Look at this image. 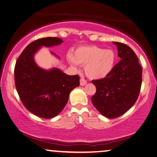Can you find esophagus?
<instances>
[{"label": "esophagus", "instance_id": "obj_1", "mask_svg": "<svg viewBox=\"0 0 157 157\" xmlns=\"http://www.w3.org/2000/svg\"><path fill=\"white\" fill-rule=\"evenodd\" d=\"M86 84V81L83 78H81L80 79V85L81 86H84Z\"/></svg>", "mask_w": 157, "mask_h": 157}]
</instances>
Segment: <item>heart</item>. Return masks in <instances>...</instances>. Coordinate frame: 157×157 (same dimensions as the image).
Instances as JSON below:
<instances>
[{
  "label": "heart",
  "mask_w": 157,
  "mask_h": 157,
  "mask_svg": "<svg viewBox=\"0 0 157 157\" xmlns=\"http://www.w3.org/2000/svg\"><path fill=\"white\" fill-rule=\"evenodd\" d=\"M117 56L114 50L96 45L77 48L74 55L69 54L68 60L71 66H85L86 76L91 79L103 78L110 74L115 66Z\"/></svg>",
  "instance_id": "b5f03b06"
}]
</instances>
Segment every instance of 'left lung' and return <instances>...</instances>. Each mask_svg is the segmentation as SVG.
Returning <instances> with one entry per match:
<instances>
[{
  "label": "left lung",
  "instance_id": "1",
  "mask_svg": "<svg viewBox=\"0 0 157 157\" xmlns=\"http://www.w3.org/2000/svg\"><path fill=\"white\" fill-rule=\"evenodd\" d=\"M121 60L105 78L93 80L96 86L91 97L93 105L101 115L116 118L136 103L142 83V68L135 52L127 44L113 42Z\"/></svg>",
  "mask_w": 157,
  "mask_h": 157
}]
</instances>
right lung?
Masks as SVG:
<instances>
[{"label": "right lung", "instance_id": "obj_1", "mask_svg": "<svg viewBox=\"0 0 157 157\" xmlns=\"http://www.w3.org/2000/svg\"><path fill=\"white\" fill-rule=\"evenodd\" d=\"M62 42L58 37L41 38L31 42L18 58L14 68L15 86L21 102L29 112L42 118L58 115L68 102L71 91L80 84L78 75L69 76L56 68L44 70L34 62V55L41 47Z\"/></svg>", "mask_w": 157, "mask_h": 157}]
</instances>
